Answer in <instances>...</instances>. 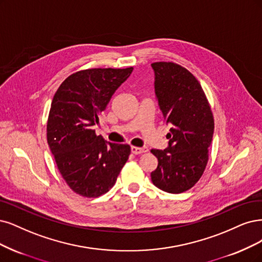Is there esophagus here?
Masks as SVG:
<instances>
[{"mask_svg":"<svg viewBox=\"0 0 262 262\" xmlns=\"http://www.w3.org/2000/svg\"><path fill=\"white\" fill-rule=\"evenodd\" d=\"M148 150L147 146H143V147H137V146H132L131 147V151L133 152L134 155H140L143 154V152H146Z\"/></svg>","mask_w":262,"mask_h":262,"instance_id":"obj_1","label":"esophagus"}]
</instances>
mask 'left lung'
Here are the masks:
<instances>
[{
    "label": "left lung",
    "mask_w": 262,
    "mask_h": 262,
    "mask_svg": "<svg viewBox=\"0 0 262 262\" xmlns=\"http://www.w3.org/2000/svg\"><path fill=\"white\" fill-rule=\"evenodd\" d=\"M155 95L167 124L168 147L151 149L158 166L150 173L155 186L171 194L193 187L203 176L213 135V117L197 79L174 62L151 64Z\"/></svg>",
    "instance_id": "left-lung-1"
}]
</instances>
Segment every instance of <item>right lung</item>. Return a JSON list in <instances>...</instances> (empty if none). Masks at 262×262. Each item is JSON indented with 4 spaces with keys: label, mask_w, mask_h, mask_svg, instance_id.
<instances>
[{
    "label": "right lung",
    "mask_w": 262,
    "mask_h": 262,
    "mask_svg": "<svg viewBox=\"0 0 262 262\" xmlns=\"http://www.w3.org/2000/svg\"><path fill=\"white\" fill-rule=\"evenodd\" d=\"M133 68L78 71L60 84L48 120V143L69 187L84 197H98L116 183L131 147L96 135L98 116Z\"/></svg>",
    "instance_id": "1"
}]
</instances>
